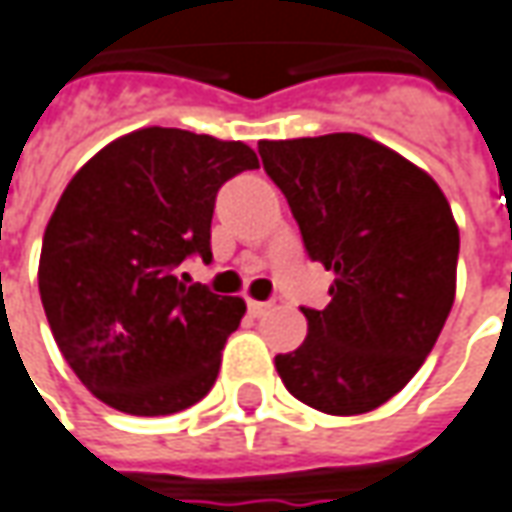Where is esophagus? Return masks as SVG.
Returning <instances> with one entry per match:
<instances>
[{"label":"esophagus","mask_w":512,"mask_h":512,"mask_svg":"<svg viewBox=\"0 0 512 512\" xmlns=\"http://www.w3.org/2000/svg\"><path fill=\"white\" fill-rule=\"evenodd\" d=\"M248 310H250V315L262 318L264 312L270 310V301H248Z\"/></svg>","instance_id":"esophagus-1"}]
</instances>
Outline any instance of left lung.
Segmentation results:
<instances>
[{"label": "left lung", "instance_id": "8db88e82", "mask_svg": "<svg viewBox=\"0 0 512 512\" xmlns=\"http://www.w3.org/2000/svg\"><path fill=\"white\" fill-rule=\"evenodd\" d=\"M264 171L296 216L304 248L335 281L307 338L276 355L287 392L335 417L383 406L423 366L456 296L451 205L403 154L355 132L262 140Z\"/></svg>", "mask_w": 512, "mask_h": 512}]
</instances>
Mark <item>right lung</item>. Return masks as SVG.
Segmentation results:
<instances>
[{
    "mask_svg": "<svg viewBox=\"0 0 512 512\" xmlns=\"http://www.w3.org/2000/svg\"><path fill=\"white\" fill-rule=\"evenodd\" d=\"M259 166L242 140L149 126L75 171L47 222L39 293L58 349L101 403L163 417L211 392L245 301L188 284L211 262L216 191Z\"/></svg>",
    "mask_w": 512,
    "mask_h": 512,
    "instance_id": "1",
    "label": "right lung"
}]
</instances>
